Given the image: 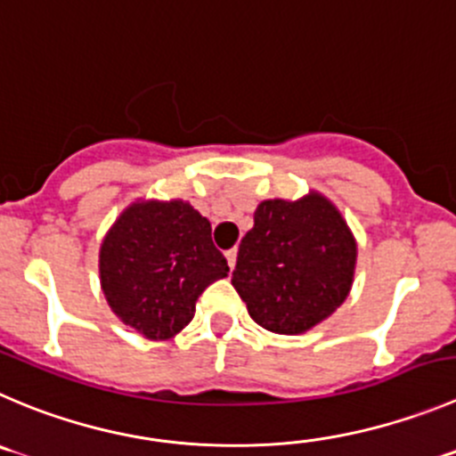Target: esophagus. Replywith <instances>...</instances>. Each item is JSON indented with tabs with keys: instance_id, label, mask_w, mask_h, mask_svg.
Returning a JSON list of instances; mask_svg holds the SVG:
<instances>
[{
	"instance_id": "esophagus-1",
	"label": "esophagus",
	"mask_w": 456,
	"mask_h": 456,
	"mask_svg": "<svg viewBox=\"0 0 456 456\" xmlns=\"http://www.w3.org/2000/svg\"><path fill=\"white\" fill-rule=\"evenodd\" d=\"M225 259H228V266L235 268V264H237V248L225 250Z\"/></svg>"
}]
</instances>
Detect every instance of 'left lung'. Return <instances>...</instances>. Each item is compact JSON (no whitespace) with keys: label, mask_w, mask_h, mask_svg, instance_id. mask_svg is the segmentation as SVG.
Masks as SVG:
<instances>
[{"label":"left lung","mask_w":456,"mask_h":456,"mask_svg":"<svg viewBox=\"0 0 456 456\" xmlns=\"http://www.w3.org/2000/svg\"><path fill=\"white\" fill-rule=\"evenodd\" d=\"M354 268L355 241L327 199H273L255 210V225L237 253L232 286L255 322L296 336L345 302Z\"/></svg>","instance_id":"8db88e82"}]
</instances>
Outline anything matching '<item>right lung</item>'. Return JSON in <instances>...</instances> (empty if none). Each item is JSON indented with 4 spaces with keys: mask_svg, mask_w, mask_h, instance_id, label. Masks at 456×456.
I'll use <instances>...</instances> for the list:
<instances>
[{
    "mask_svg": "<svg viewBox=\"0 0 456 456\" xmlns=\"http://www.w3.org/2000/svg\"><path fill=\"white\" fill-rule=\"evenodd\" d=\"M228 275L206 216L183 201L134 203L101 246V281L111 311L151 340L194 318L199 296Z\"/></svg>",
    "mask_w": 456,
    "mask_h": 456,
    "instance_id": "1",
    "label": "right lung"
}]
</instances>
